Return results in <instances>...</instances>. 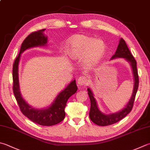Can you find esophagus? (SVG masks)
Returning <instances> with one entry per match:
<instances>
[{
  "instance_id": "1",
  "label": "esophagus",
  "mask_w": 150,
  "mask_h": 150,
  "mask_svg": "<svg viewBox=\"0 0 150 150\" xmlns=\"http://www.w3.org/2000/svg\"><path fill=\"white\" fill-rule=\"evenodd\" d=\"M88 79L87 78L86 76H81L78 78V84L80 86H86V85L88 83Z\"/></svg>"
}]
</instances>
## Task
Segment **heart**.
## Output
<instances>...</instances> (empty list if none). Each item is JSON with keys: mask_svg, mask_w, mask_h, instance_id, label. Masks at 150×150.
<instances>
[{"mask_svg": "<svg viewBox=\"0 0 150 150\" xmlns=\"http://www.w3.org/2000/svg\"><path fill=\"white\" fill-rule=\"evenodd\" d=\"M104 51L103 41L83 35H74L68 42L67 53L72 59H82L88 54V62H91L101 57Z\"/></svg>", "mask_w": 150, "mask_h": 150, "instance_id": "b5f03b06", "label": "heart"}]
</instances>
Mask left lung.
Masks as SVG:
<instances>
[{"mask_svg": "<svg viewBox=\"0 0 150 150\" xmlns=\"http://www.w3.org/2000/svg\"><path fill=\"white\" fill-rule=\"evenodd\" d=\"M115 58L125 59L131 64L134 80L133 92H132L131 98H130L128 103L126 104L125 108H123L119 112L114 113V114H104L103 113H102L100 111V110L98 109L97 101H96L94 96H93V93L91 89L89 87L87 88L88 95L90 98V101H91L89 117L93 123L99 126H107L112 125V124L118 122L121 120H122L123 117H125L132 109L135 97H136V94L138 90L139 79H138V70L137 68V61L131 54L125 40L123 38L120 39L116 52H115V54L112 56L111 59H114Z\"/></svg>", "mask_w": 150, "mask_h": 150, "instance_id": "8db88e82", "label": "left lung"}]
</instances>
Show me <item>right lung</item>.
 <instances>
[{"instance_id":"right-lung-1","label":"right lung","mask_w":150,"mask_h":150,"mask_svg":"<svg viewBox=\"0 0 150 150\" xmlns=\"http://www.w3.org/2000/svg\"><path fill=\"white\" fill-rule=\"evenodd\" d=\"M45 30L42 29L30 33L23 42L19 55L13 64V91L23 114L38 125L52 126L60 123L65 117L64 108L67 102L78 90L76 80H72L67 87L59 93L50 106L42 109L33 108L23 99L21 95L19 83V63L21 54L31 47L46 46L47 37L44 35Z\"/></svg>"}]
</instances>
